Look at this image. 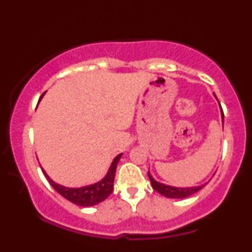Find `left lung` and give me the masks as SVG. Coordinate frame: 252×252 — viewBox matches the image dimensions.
<instances>
[{
    "label": "left lung",
    "instance_id": "8db88e82",
    "mask_svg": "<svg viewBox=\"0 0 252 252\" xmlns=\"http://www.w3.org/2000/svg\"><path fill=\"white\" fill-rule=\"evenodd\" d=\"M148 175L153 189L157 191H158L161 195L165 196V197H168V198H184V197H187V196L195 194L196 191H198L204 187L203 185V186H197V187H189V189H181V187L178 189V187L164 185V184H161V183L157 182L152 176H151L150 172H148Z\"/></svg>",
    "mask_w": 252,
    "mask_h": 252
}]
</instances>
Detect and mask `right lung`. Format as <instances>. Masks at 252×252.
I'll return each mask as SVG.
<instances>
[{"mask_svg": "<svg viewBox=\"0 0 252 252\" xmlns=\"http://www.w3.org/2000/svg\"><path fill=\"white\" fill-rule=\"evenodd\" d=\"M121 155L122 154H119L117 158H114L111 166L108 171V174L102 181L95 183L94 185L80 187V189H68V187L56 184L54 181L50 180L43 168L42 171L44 173L45 177H46L47 181L49 182V184L52 185L53 189L56 190L57 193L61 194L63 197H65L66 199L69 200V202L74 203L76 205L85 206V207H87V206H94L101 203L102 200L106 199L108 196L112 193L114 175H116L117 165L119 163V159L121 158Z\"/></svg>", "mask_w": 252, "mask_h": 252, "instance_id": "obj_1", "label": "right lung"}]
</instances>
